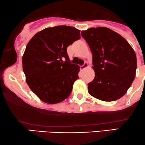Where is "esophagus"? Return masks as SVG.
Masks as SVG:
<instances>
[{"instance_id": "obj_1", "label": "esophagus", "mask_w": 145, "mask_h": 145, "mask_svg": "<svg viewBox=\"0 0 145 145\" xmlns=\"http://www.w3.org/2000/svg\"><path fill=\"white\" fill-rule=\"evenodd\" d=\"M88 67V64H87V63H84V65H82V66H80V69L82 71V70H84L85 68Z\"/></svg>"}]
</instances>
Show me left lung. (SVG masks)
<instances>
[{"label": "left lung", "mask_w": 145, "mask_h": 145, "mask_svg": "<svg viewBox=\"0 0 145 145\" xmlns=\"http://www.w3.org/2000/svg\"><path fill=\"white\" fill-rule=\"evenodd\" d=\"M92 53L95 77L88 84L90 95L103 101L121 98L134 81L136 53L121 35L106 27L81 31Z\"/></svg>", "instance_id": "1"}]
</instances>
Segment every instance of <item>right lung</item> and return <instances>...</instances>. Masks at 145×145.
Returning a JSON list of instances; mask_svg holds the SVG:
<instances>
[{"mask_svg":"<svg viewBox=\"0 0 145 145\" xmlns=\"http://www.w3.org/2000/svg\"><path fill=\"white\" fill-rule=\"evenodd\" d=\"M80 37V30L61 25L43 29L27 44L22 68L29 88L42 101L57 103L71 94L79 66L71 64L67 47Z\"/></svg>","mask_w":145,"mask_h":145,"instance_id":"right-lung-1","label":"right lung"}]
</instances>
